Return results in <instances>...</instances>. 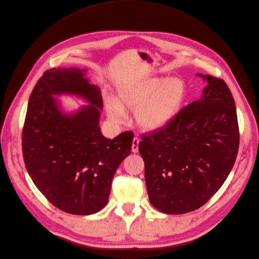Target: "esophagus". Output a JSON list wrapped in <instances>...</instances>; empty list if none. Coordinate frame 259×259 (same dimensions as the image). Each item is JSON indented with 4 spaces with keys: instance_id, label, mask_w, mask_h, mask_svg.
Masks as SVG:
<instances>
[{
    "instance_id": "34e87169",
    "label": "esophagus",
    "mask_w": 259,
    "mask_h": 259,
    "mask_svg": "<svg viewBox=\"0 0 259 259\" xmlns=\"http://www.w3.org/2000/svg\"><path fill=\"white\" fill-rule=\"evenodd\" d=\"M140 143V140L138 137H134V139H133V144H132V151L136 153L138 152V145Z\"/></svg>"
}]
</instances>
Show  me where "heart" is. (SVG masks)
<instances>
[{
	"instance_id": "1",
	"label": "heart",
	"mask_w": 259,
	"mask_h": 259,
	"mask_svg": "<svg viewBox=\"0 0 259 259\" xmlns=\"http://www.w3.org/2000/svg\"><path fill=\"white\" fill-rule=\"evenodd\" d=\"M186 99V84L177 76H147L134 80L117 91V100L107 97L105 108L113 123L126 119V109L135 110L140 127L156 131L173 121Z\"/></svg>"
}]
</instances>
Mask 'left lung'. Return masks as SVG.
Masks as SVG:
<instances>
[{
    "label": "left lung",
    "instance_id": "obj_1",
    "mask_svg": "<svg viewBox=\"0 0 259 259\" xmlns=\"http://www.w3.org/2000/svg\"><path fill=\"white\" fill-rule=\"evenodd\" d=\"M198 75L207 82L202 97L139 143L149 201L165 214L204 205L228 177L239 150L237 109L229 88L222 79Z\"/></svg>",
    "mask_w": 259,
    "mask_h": 259
}]
</instances>
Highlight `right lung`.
<instances>
[{
    "mask_svg": "<svg viewBox=\"0 0 259 259\" xmlns=\"http://www.w3.org/2000/svg\"><path fill=\"white\" fill-rule=\"evenodd\" d=\"M86 70L54 68L45 71L31 93L22 130V155L34 185L57 208L91 215L108 203L117 167L130 155L134 134L113 139L100 132L103 97L85 77ZM72 95L89 105L62 111L56 96Z\"/></svg>",
    "mask_w": 259,
    "mask_h": 259,
    "instance_id": "obj_1",
    "label": "right lung"
}]
</instances>
